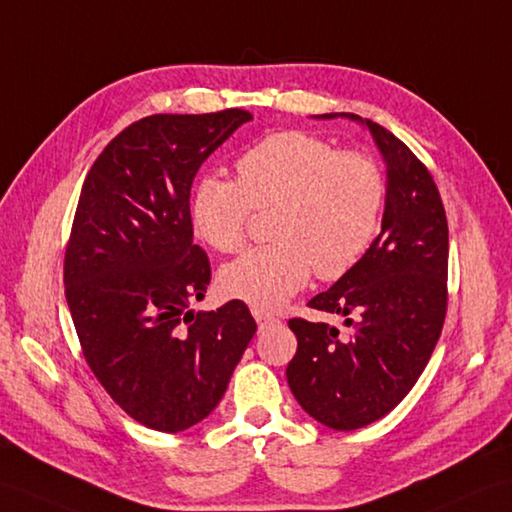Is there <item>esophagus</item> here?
<instances>
[{
  "mask_svg": "<svg viewBox=\"0 0 512 512\" xmlns=\"http://www.w3.org/2000/svg\"><path fill=\"white\" fill-rule=\"evenodd\" d=\"M253 316L257 320L259 327H266V325H272L277 323V316L270 314V312H264V310H257V307H253Z\"/></svg>",
  "mask_w": 512,
  "mask_h": 512,
  "instance_id": "esophagus-1",
  "label": "esophagus"
}]
</instances>
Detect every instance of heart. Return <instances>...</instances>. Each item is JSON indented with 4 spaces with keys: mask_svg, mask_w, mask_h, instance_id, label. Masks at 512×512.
Listing matches in <instances>:
<instances>
[{
    "mask_svg": "<svg viewBox=\"0 0 512 512\" xmlns=\"http://www.w3.org/2000/svg\"><path fill=\"white\" fill-rule=\"evenodd\" d=\"M384 174L360 150H338L303 130L266 135L235 163V181L202 176L189 200L200 242L233 253L253 211L275 209L270 240L220 272V290L257 310H277L310 279L336 281L355 268L379 229Z\"/></svg>",
    "mask_w": 512,
    "mask_h": 512,
    "instance_id": "b5f03b06",
    "label": "heart"
}]
</instances>
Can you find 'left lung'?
<instances>
[{
	"label": "left lung",
	"instance_id": "8db88e82",
	"mask_svg": "<svg viewBox=\"0 0 512 512\" xmlns=\"http://www.w3.org/2000/svg\"><path fill=\"white\" fill-rule=\"evenodd\" d=\"M349 117L371 130L386 161L382 233L351 272L307 303L344 316L347 329L288 320L299 347L285 371L301 408L340 432L382 419L417 384L443 331L449 259L430 170L384 126Z\"/></svg>",
	"mask_w": 512,
	"mask_h": 512
}]
</instances>
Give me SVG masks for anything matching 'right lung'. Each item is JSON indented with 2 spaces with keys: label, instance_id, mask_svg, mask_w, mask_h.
<instances>
[{
  "label": "right lung",
  "instance_id": "right-lung-1",
  "mask_svg": "<svg viewBox=\"0 0 512 512\" xmlns=\"http://www.w3.org/2000/svg\"><path fill=\"white\" fill-rule=\"evenodd\" d=\"M253 115L159 113L130 124L85 178L65 248V296L93 375L128 417L183 432L218 406L257 331L242 301L192 312L211 281L189 192Z\"/></svg>",
  "mask_w": 512,
  "mask_h": 512
}]
</instances>
